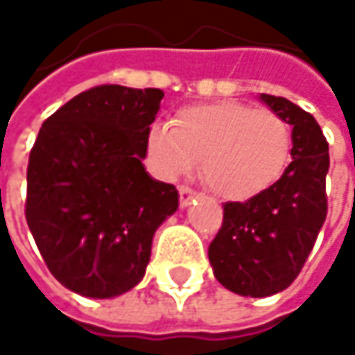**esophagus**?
<instances>
[{"label":"esophagus","mask_w":355,"mask_h":355,"mask_svg":"<svg viewBox=\"0 0 355 355\" xmlns=\"http://www.w3.org/2000/svg\"><path fill=\"white\" fill-rule=\"evenodd\" d=\"M193 197H195V191H193L191 187H187V184H180V187H178V201H180V207H187V205L193 201Z\"/></svg>","instance_id":"1"}]
</instances>
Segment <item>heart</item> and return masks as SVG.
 I'll return each instance as SVG.
<instances>
[{
	"label": "heart",
	"instance_id": "1",
	"mask_svg": "<svg viewBox=\"0 0 355 355\" xmlns=\"http://www.w3.org/2000/svg\"><path fill=\"white\" fill-rule=\"evenodd\" d=\"M290 148V125L275 110L234 101L180 108L173 127L154 125L146 137V158L160 177H182L201 160L205 184L232 201L269 189Z\"/></svg>",
	"mask_w": 355,
	"mask_h": 355
}]
</instances>
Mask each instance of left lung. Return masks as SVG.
<instances>
[{"label":"left lung","mask_w":355,"mask_h":355,"mask_svg":"<svg viewBox=\"0 0 355 355\" xmlns=\"http://www.w3.org/2000/svg\"><path fill=\"white\" fill-rule=\"evenodd\" d=\"M261 101L292 125V162L263 193L224 205L207 250L216 279L250 298L277 294L298 277L327 218L329 144L319 123L288 98L261 94Z\"/></svg>","instance_id":"8db88e82"}]
</instances>
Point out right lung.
Listing matches in <instances>:
<instances>
[{"label":"right lung","instance_id":"right-lung-1","mask_svg":"<svg viewBox=\"0 0 355 355\" xmlns=\"http://www.w3.org/2000/svg\"><path fill=\"white\" fill-rule=\"evenodd\" d=\"M164 92L105 84L40 127L26 171V222L49 271L88 298H114L146 273L158 226L177 211L175 184L141 160Z\"/></svg>","mask_w":355,"mask_h":355}]
</instances>
